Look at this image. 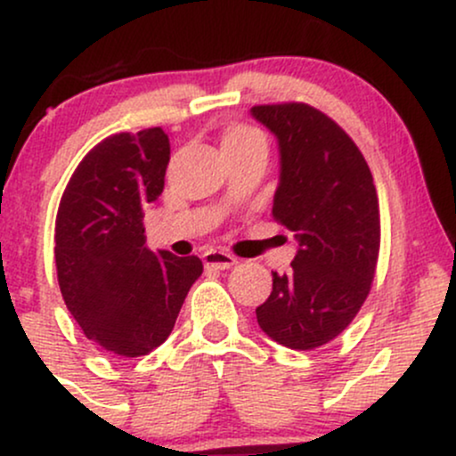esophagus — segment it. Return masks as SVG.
<instances>
[{"label":"esophagus","instance_id":"34e87169","mask_svg":"<svg viewBox=\"0 0 456 456\" xmlns=\"http://www.w3.org/2000/svg\"><path fill=\"white\" fill-rule=\"evenodd\" d=\"M203 264H206V268L229 270L233 268L238 261H235L233 255L223 253V250H208V253H203Z\"/></svg>","mask_w":456,"mask_h":456}]
</instances>
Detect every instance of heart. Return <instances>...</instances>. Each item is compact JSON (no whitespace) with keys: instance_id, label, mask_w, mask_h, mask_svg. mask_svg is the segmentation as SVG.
I'll return each instance as SVG.
<instances>
[{"instance_id":"1","label":"heart","mask_w":456,"mask_h":456,"mask_svg":"<svg viewBox=\"0 0 456 456\" xmlns=\"http://www.w3.org/2000/svg\"><path fill=\"white\" fill-rule=\"evenodd\" d=\"M244 139H261V137L250 128H233L224 141H244Z\"/></svg>"}]
</instances>
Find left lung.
Returning <instances> with one entry per match:
<instances>
[{"label": "left lung", "instance_id": "obj_1", "mask_svg": "<svg viewBox=\"0 0 456 456\" xmlns=\"http://www.w3.org/2000/svg\"><path fill=\"white\" fill-rule=\"evenodd\" d=\"M250 115L279 145L272 214L297 242L289 274L272 272L259 328L289 349L332 341L358 315L379 255V203L364 156L308 104H264Z\"/></svg>", "mask_w": 456, "mask_h": 456}]
</instances>
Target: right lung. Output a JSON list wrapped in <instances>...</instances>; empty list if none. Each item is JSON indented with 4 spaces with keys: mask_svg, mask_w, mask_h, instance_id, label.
I'll list each match as a JSON object with an SVG mask.
<instances>
[{
    "mask_svg": "<svg viewBox=\"0 0 456 456\" xmlns=\"http://www.w3.org/2000/svg\"><path fill=\"white\" fill-rule=\"evenodd\" d=\"M169 154L162 128L113 134L83 159L61 197L57 281L70 315L107 354L137 358L165 343L203 272L199 257L145 246L143 206L162 192Z\"/></svg>",
    "mask_w": 456,
    "mask_h": 456,
    "instance_id": "add662e5",
    "label": "right lung"
}]
</instances>
